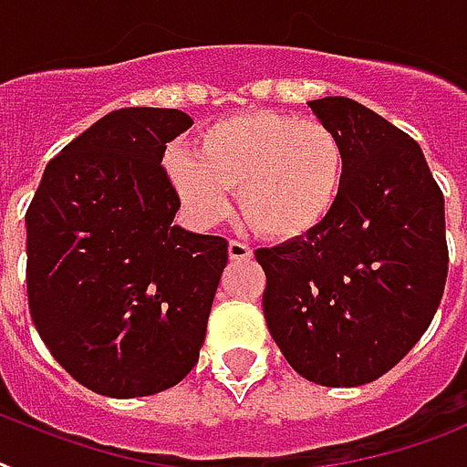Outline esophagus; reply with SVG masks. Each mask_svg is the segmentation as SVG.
I'll use <instances>...</instances> for the list:
<instances>
[{
    "label": "esophagus",
    "instance_id": "34e87169",
    "mask_svg": "<svg viewBox=\"0 0 467 467\" xmlns=\"http://www.w3.org/2000/svg\"><path fill=\"white\" fill-rule=\"evenodd\" d=\"M229 257L231 260H250L253 257V248L241 241H229Z\"/></svg>",
    "mask_w": 467,
    "mask_h": 467
}]
</instances>
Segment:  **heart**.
<instances>
[{
	"label": "heart",
	"instance_id": "b5f03b06",
	"mask_svg": "<svg viewBox=\"0 0 467 467\" xmlns=\"http://www.w3.org/2000/svg\"><path fill=\"white\" fill-rule=\"evenodd\" d=\"M181 205L198 226H212L231 207L229 188L253 229L294 238L315 229L337 202L344 150L319 121L279 111H250L207 126L195 155L167 160Z\"/></svg>",
	"mask_w": 467,
	"mask_h": 467
}]
</instances>
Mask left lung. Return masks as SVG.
Instances as JSON below:
<instances>
[{
    "instance_id": "obj_1",
    "label": "left lung",
    "mask_w": 467,
    "mask_h": 467,
    "mask_svg": "<svg viewBox=\"0 0 467 467\" xmlns=\"http://www.w3.org/2000/svg\"><path fill=\"white\" fill-rule=\"evenodd\" d=\"M338 138L344 179L306 236L257 248L269 334L300 377L360 387L432 322L449 272L444 192L413 138L348 98L312 99Z\"/></svg>"
}]
</instances>
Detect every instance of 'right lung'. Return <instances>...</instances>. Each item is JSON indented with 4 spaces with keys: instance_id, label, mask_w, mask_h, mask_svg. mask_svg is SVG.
Returning <instances> with one entry per match:
<instances>
[{
    "instance_id": "right-lung-1",
    "label": "right lung",
    "mask_w": 467,
    "mask_h": 467,
    "mask_svg": "<svg viewBox=\"0 0 467 467\" xmlns=\"http://www.w3.org/2000/svg\"><path fill=\"white\" fill-rule=\"evenodd\" d=\"M191 126L179 109L109 111L49 160L26 212L33 325L95 394H157L198 363L229 243L171 224L161 157Z\"/></svg>"
}]
</instances>
